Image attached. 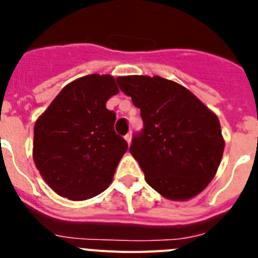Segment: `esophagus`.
Here are the masks:
<instances>
[{
	"label": "esophagus",
	"mask_w": 258,
	"mask_h": 258,
	"mask_svg": "<svg viewBox=\"0 0 258 258\" xmlns=\"http://www.w3.org/2000/svg\"><path fill=\"white\" fill-rule=\"evenodd\" d=\"M125 138V141H126L127 142V145H131V142H132V133H127L126 136L124 137Z\"/></svg>",
	"instance_id": "1"
}]
</instances>
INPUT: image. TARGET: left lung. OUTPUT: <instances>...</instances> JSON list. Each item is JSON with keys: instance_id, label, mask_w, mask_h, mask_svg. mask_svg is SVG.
Here are the masks:
<instances>
[{"instance_id": "left-lung-1", "label": "left lung", "mask_w": 258, "mask_h": 258, "mask_svg": "<svg viewBox=\"0 0 258 258\" xmlns=\"http://www.w3.org/2000/svg\"><path fill=\"white\" fill-rule=\"evenodd\" d=\"M141 109L143 129L129 151L146 182L169 200H188L209 184L222 159L220 120L190 90L160 76L117 77Z\"/></svg>"}]
</instances>
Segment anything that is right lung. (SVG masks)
I'll list each match as a JSON object with an SVG mask.
<instances>
[{
    "label": "right lung",
    "mask_w": 258,
    "mask_h": 258,
    "mask_svg": "<svg viewBox=\"0 0 258 258\" xmlns=\"http://www.w3.org/2000/svg\"><path fill=\"white\" fill-rule=\"evenodd\" d=\"M111 75L75 80L54 98L35 124L33 160L58 195L86 200L112 182L126 141L115 133L116 115L106 102L117 94Z\"/></svg>",
    "instance_id": "add662e5"
}]
</instances>
